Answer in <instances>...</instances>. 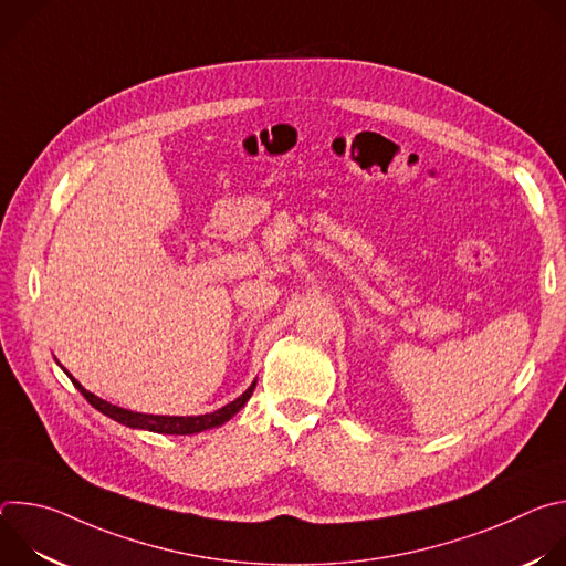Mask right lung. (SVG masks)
<instances>
[{
	"mask_svg": "<svg viewBox=\"0 0 566 566\" xmlns=\"http://www.w3.org/2000/svg\"><path fill=\"white\" fill-rule=\"evenodd\" d=\"M64 374L71 378V382L80 389V394H83L92 406L103 412L105 417L118 421L120 426H127V428H134V430H147V432H156V434H197V432H203V430H212V428H219L223 426L226 421H230L241 408L247 406V400L253 396V389H255V382L241 394L237 396L234 400H230L228 406L210 412V415H199V417H164V415H143V412H132V410H125V408H118V406H112V402L103 400L101 396L87 391L83 385H80L66 369Z\"/></svg>",
	"mask_w": 566,
	"mask_h": 566,
	"instance_id": "add662e5",
	"label": "right lung"
}]
</instances>
